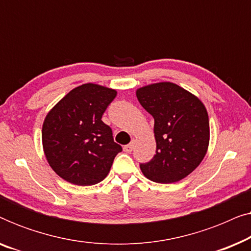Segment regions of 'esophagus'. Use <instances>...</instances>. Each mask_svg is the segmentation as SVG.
<instances>
[{
    "label": "esophagus",
    "mask_w": 251,
    "mask_h": 251,
    "mask_svg": "<svg viewBox=\"0 0 251 251\" xmlns=\"http://www.w3.org/2000/svg\"><path fill=\"white\" fill-rule=\"evenodd\" d=\"M135 144H136V139H132L131 143L128 144V145H126L125 147H123V150H125V152H126V153L132 152V150L135 149Z\"/></svg>",
    "instance_id": "obj_1"
}]
</instances>
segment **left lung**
Listing matches in <instances>:
<instances>
[{"label":"left lung","mask_w":251,"mask_h":251,"mask_svg":"<svg viewBox=\"0 0 251 251\" xmlns=\"http://www.w3.org/2000/svg\"><path fill=\"white\" fill-rule=\"evenodd\" d=\"M140 105L153 116L156 154L140 164L149 179L176 183L197 169L210 140L209 116L197 96L173 82H157L136 90Z\"/></svg>","instance_id":"1"}]
</instances>
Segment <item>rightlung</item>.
I'll use <instances>...</instances> for the list:
<instances>
[{
  "mask_svg": "<svg viewBox=\"0 0 251 251\" xmlns=\"http://www.w3.org/2000/svg\"><path fill=\"white\" fill-rule=\"evenodd\" d=\"M115 89L96 83L74 88L48 112L42 146L48 163L68 183L88 186L107 176L122 147L101 116L116 97Z\"/></svg>",
  "mask_w": 251,
  "mask_h": 251,
  "instance_id": "1",
  "label": "right lung"
}]
</instances>
